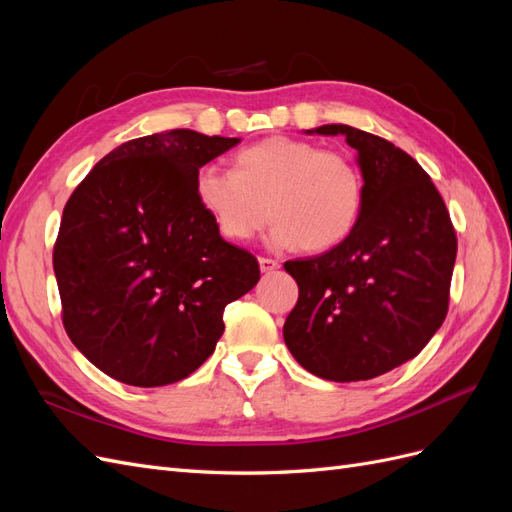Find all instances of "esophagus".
<instances>
[{"instance_id":"obj_1","label":"esophagus","mask_w":512,"mask_h":512,"mask_svg":"<svg viewBox=\"0 0 512 512\" xmlns=\"http://www.w3.org/2000/svg\"><path fill=\"white\" fill-rule=\"evenodd\" d=\"M258 265H260L262 273H273V271L280 269V262L273 260V258H265V256L258 258Z\"/></svg>"}]
</instances>
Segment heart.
<instances>
[{"instance_id":"b5f03b06","label":"heart","mask_w":512,"mask_h":512,"mask_svg":"<svg viewBox=\"0 0 512 512\" xmlns=\"http://www.w3.org/2000/svg\"><path fill=\"white\" fill-rule=\"evenodd\" d=\"M196 194L220 235L232 243L273 226V247L327 252L361 220L365 179L346 153L290 136H269L235 156V170L205 166Z\"/></svg>"}]
</instances>
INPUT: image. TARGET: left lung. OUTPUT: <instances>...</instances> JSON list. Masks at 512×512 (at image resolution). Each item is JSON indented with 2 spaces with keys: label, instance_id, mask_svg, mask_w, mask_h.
Here are the masks:
<instances>
[{
  "label": "left lung",
  "instance_id": "left-lung-1",
  "mask_svg": "<svg viewBox=\"0 0 512 512\" xmlns=\"http://www.w3.org/2000/svg\"><path fill=\"white\" fill-rule=\"evenodd\" d=\"M359 151L365 205L352 235L320 256L288 260L299 301L284 342L309 374L371 380L414 359L448 312L457 235L429 175L384 138L331 123Z\"/></svg>",
  "mask_w": 512,
  "mask_h": 512
}]
</instances>
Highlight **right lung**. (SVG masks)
<instances>
[{
    "label": "right lung",
    "instance_id": "right-lung-1",
    "mask_svg": "<svg viewBox=\"0 0 512 512\" xmlns=\"http://www.w3.org/2000/svg\"><path fill=\"white\" fill-rule=\"evenodd\" d=\"M239 138L170 130L134 138L76 185L53 269L72 344L132 386L188 378L224 333V307L260 280L258 260L220 237L196 175Z\"/></svg>",
    "mask_w": 512,
    "mask_h": 512
}]
</instances>
